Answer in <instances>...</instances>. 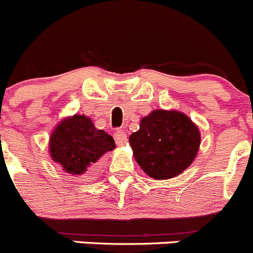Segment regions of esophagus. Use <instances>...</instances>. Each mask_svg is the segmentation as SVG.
Masks as SVG:
<instances>
[{"label":"esophagus","instance_id":"1","mask_svg":"<svg viewBox=\"0 0 253 253\" xmlns=\"http://www.w3.org/2000/svg\"><path fill=\"white\" fill-rule=\"evenodd\" d=\"M114 139H116L117 145H119V146H123V145H126V141H127L126 131H124V130H122V129L117 130L116 134H114Z\"/></svg>","mask_w":253,"mask_h":253}]
</instances>
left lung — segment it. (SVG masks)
<instances>
[{
	"instance_id": "left-lung-1",
	"label": "left lung",
	"mask_w": 253,
	"mask_h": 253,
	"mask_svg": "<svg viewBox=\"0 0 253 253\" xmlns=\"http://www.w3.org/2000/svg\"><path fill=\"white\" fill-rule=\"evenodd\" d=\"M201 131L187 114L155 109L140 121L139 130L129 136L135 161L154 179L181 174L197 157Z\"/></svg>"
}]
</instances>
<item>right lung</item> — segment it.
I'll list each match as a JSON object with an SVG mask.
<instances>
[{"label": "right lung", "instance_id": "1", "mask_svg": "<svg viewBox=\"0 0 253 253\" xmlns=\"http://www.w3.org/2000/svg\"><path fill=\"white\" fill-rule=\"evenodd\" d=\"M116 149L114 139L91 118L74 114L59 122L49 137V154L65 172L81 176L106 152Z\"/></svg>", "mask_w": 253, "mask_h": 253}]
</instances>
